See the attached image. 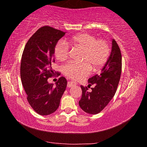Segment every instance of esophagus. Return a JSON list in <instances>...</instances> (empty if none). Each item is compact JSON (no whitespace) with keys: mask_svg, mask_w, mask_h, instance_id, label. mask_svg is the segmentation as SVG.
<instances>
[{"mask_svg":"<svg viewBox=\"0 0 147 147\" xmlns=\"http://www.w3.org/2000/svg\"><path fill=\"white\" fill-rule=\"evenodd\" d=\"M76 84L74 83V82H69L67 83V87L68 88H72L74 86H76Z\"/></svg>","mask_w":147,"mask_h":147,"instance_id":"esophagus-1","label":"esophagus"}]
</instances>
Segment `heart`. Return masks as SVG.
I'll return each instance as SVG.
<instances>
[{"mask_svg":"<svg viewBox=\"0 0 147 147\" xmlns=\"http://www.w3.org/2000/svg\"><path fill=\"white\" fill-rule=\"evenodd\" d=\"M83 49L81 59L82 62L71 61L64 65L63 71L67 78L74 80L83 79L92 71L102 67L107 61L110 53L109 43L105 39H97L95 36L88 33H79L71 37L67 43L59 40L54 47V55L59 61L67 59L69 46Z\"/></svg>","mask_w":147,"mask_h":147,"instance_id":"obj_1","label":"heart"}]
</instances>
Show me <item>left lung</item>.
<instances>
[{"label":"left lung","mask_w":147,"mask_h":147,"mask_svg":"<svg viewBox=\"0 0 147 147\" xmlns=\"http://www.w3.org/2000/svg\"><path fill=\"white\" fill-rule=\"evenodd\" d=\"M122 71V55L119 46L114 39L112 41V51L100 74L88 80V87L81 86L80 108L86 113L96 114L102 111L114 97L119 83Z\"/></svg>","instance_id":"1"}]
</instances>
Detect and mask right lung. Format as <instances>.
<instances>
[{
	"label": "right lung",
	"instance_id": "obj_1",
	"mask_svg": "<svg viewBox=\"0 0 147 147\" xmlns=\"http://www.w3.org/2000/svg\"><path fill=\"white\" fill-rule=\"evenodd\" d=\"M65 34L49 26L42 27L27 41L22 55V84L30 106L40 115H49L57 110L67 86L64 77L59 78L55 86L47 81L55 73L51 67L55 61L54 47Z\"/></svg>",
	"mask_w": 147,
	"mask_h": 147
}]
</instances>
